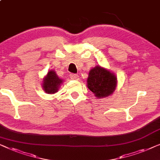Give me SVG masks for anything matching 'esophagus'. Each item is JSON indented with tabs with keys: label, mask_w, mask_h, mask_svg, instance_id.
<instances>
[{
	"label": "esophagus",
	"mask_w": 160,
	"mask_h": 160,
	"mask_svg": "<svg viewBox=\"0 0 160 160\" xmlns=\"http://www.w3.org/2000/svg\"><path fill=\"white\" fill-rule=\"evenodd\" d=\"M70 78H72V80H78L79 79V76L78 75H75V74H70Z\"/></svg>",
	"instance_id": "esophagus-1"
}]
</instances>
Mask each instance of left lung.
<instances>
[{
  "mask_svg": "<svg viewBox=\"0 0 160 160\" xmlns=\"http://www.w3.org/2000/svg\"><path fill=\"white\" fill-rule=\"evenodd\" d=\"M118 85V78L111 71L98 65L89 71L87 87L97 98H106L113 93Z\"/></svg>",
  "mask_w": 160,
  "mask_h": 160,
  "instance_id": "left-lung-1",
  "label": "left lung"
}]
</instances>
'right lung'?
I'll return each instance as SVG.
<instances>
[{"label":"right lung","instance_id":"add662e5","mask_svg":"<svg viewBox=\"0 0 160 160\" xmlns=\"http://www.w3.org/2000/svg\"><path fill=\"white\" fill-rule=\"evenodd\" d=\"M62 79L58 77L55 70L50 69L42 81L43 91L48 94H53L58 92V88L63 83Z\"/></svg>","mask_w":160,"mask_h":160}]
</instances>
